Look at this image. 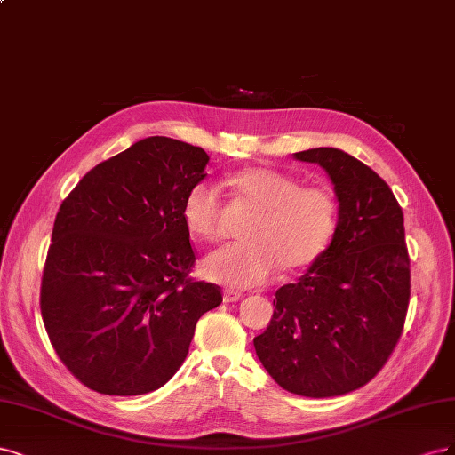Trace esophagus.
<instances>
[{
  "label": "esophagus",
  "instance_id": "obj_1",
  "mask_svg": "<svg viewBox=\"0 0 455 455\" xmlns=\"http://www.w3.org/2000/svg\"><path fill=\"white\" fill-rule=\"evenodd\" d=\"M240 299H242V292H238V291H234V289H225L223 291V300L225 302H236Z\"/></svg>",
  "mask_w": 455,
  "mask_h": 455
}]
</instances>
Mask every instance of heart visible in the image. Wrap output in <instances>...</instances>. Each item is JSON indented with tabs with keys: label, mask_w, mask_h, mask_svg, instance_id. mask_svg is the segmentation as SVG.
I'll use <instances>...</instances> for the list:
<instances>
[{
	"label": "heart",
	"mask_w": 455,
	"mask_h": 455,
	"mask_svg": "<svg viewBox=\"0 0 455 455\" xmlns=\"http://www.w3.org/2000/svg\"><path fill=\"white\" fill-rule=\"evenodd\" d=\"M236 198L253 210L243 225L245 242L223 247L204 260V274L228 287L267 283L283 267H310L331 245L339 228L340 206L327 185L307 183L287 172L251 166L230 175ZM187 230L204 242L225 238V204L210 183L187 190L181 206Z\"/></svg>",
	"instance_id": "obj_1"
}]
</instances>
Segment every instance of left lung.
Instances as JSON below:
<instances>
[{
  "instance_id": "left-lung-1",
  "label": "left lung",
  "mask_w": 455,
  "mask_h": 455,
  "mask_svg": "<svg viewBox=\"0 0 455 455\" xmlns=\"http://www.w3.org/2000/svg\"><path fill=\"white\" fill-rule=\"evenodd\" d=\"M295 158L329 173L339 228L297 283L275 291L274 315L253 344L277 386L325 399L369 384L391 357L408 312L410 257L403 210L374 170L332 148Z\"/></svg>"
}]
</instances>
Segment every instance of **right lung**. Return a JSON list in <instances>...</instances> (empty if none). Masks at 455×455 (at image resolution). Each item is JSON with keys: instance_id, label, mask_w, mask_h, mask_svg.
<instances>
[{"instance_id": "obj_1", "label": "right lung", "mask_w": 455, "mask_h": 455, "mask_svg": "<svg viewBox=\"0 0 455 455\" xmlns=\"http://www.w3.org/2000/svg\"><path fill=\"white\" fill-rule=\"evenodd\" d=\"M206 151L145 138L94 166L64 198L41 277V317L56 355L104 395L163 387L183 364L221 287L196 262L181 206Z\"/></svg>"}]
</instances>
